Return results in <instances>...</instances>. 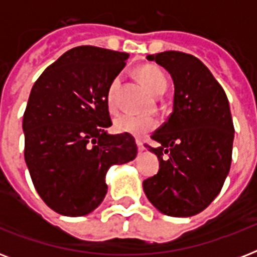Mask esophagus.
I'll return each instance as SVG.
<instances>
[{
  "mask_svg": "<svg viewBox=\"0 0 257 257\" xmlns=\"http://www.w3.org/2000/svg\"><path fill=\"white\" fill-rule=\"evenodd\" d=\"M137 147H139V152H143V151H145L144 145H143V141L141 140H137Z\"/></svg>",
  "mask_w": 257,
  "mask_h": 257,
  "instance_id": "1",
  "label": "esophagus"
}]
</instances>
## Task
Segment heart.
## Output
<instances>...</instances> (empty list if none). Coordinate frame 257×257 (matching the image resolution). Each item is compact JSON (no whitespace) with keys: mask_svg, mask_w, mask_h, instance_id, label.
Here are the masks:
<instances>
[{"mask_svg":"<svg viewBox=\"0 0 257 257\" xmlns=\"http://www.w3.org/2000/svg\"><path fill=\"white\" fill-rule=\"evenodd\" d=\"M137 76L145 88L153 96H161L167 90L168 81L164 72L155 65H143L137 69ZM121 85V77L117 76L112 80L106 93V105L109 110H114L117 104V92ZM157 126V120L153 117H140L133 114H121L114 120L113 128L118 133H129L135 136H143Z\"/></svg>","mask_w":257,"mask_h":257,"instance_id":"1","label":"heart"}]
</instances>
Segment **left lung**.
Listing matches in <instances>:
<instances>
[{
    "label": "left lung",
    "instance_id": "left-lung-1",
    "mask_svg": "<svg viewBox=\"0 0 257 257\" xmlns=\"http://www.w3.org/2000/svg\"><path fill=\"white\" fill-rule=\"evenodd\" d=\"M147 58L168 70L175 96L173 112L151 136L160 145H147L159 157L160 169L143 188L161 213L189 217L215 200L229 173L235 135L229 102L195 56L168 50Z\"/></svg>",
    "mask_w": 257,
    "mask_h": 257
}]
</instances>
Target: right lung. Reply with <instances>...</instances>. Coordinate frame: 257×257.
Segmentation results:
<instances>
[{"mask_svg":"<svg viewBox=\"0 0 257 257\" xmlns=\"http://www.w3.org/2000/svg\"><path fill=\"white\" fill-rule=\"evenodd\" d=\"M129 54L77 46L34 82L24 113L25 161L36 191L60 215L84 216L104 200L105 175L137 155L129 133L108 135L110 82Z\"/></svg>","mask_w":257,"mask_h":257,"instance_id":"obj_1","label":"right lung"}]
</instances>
